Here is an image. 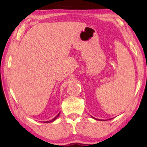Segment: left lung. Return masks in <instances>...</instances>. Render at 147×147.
I'll use <instances>...</instances> for the list:
<instances>
[{"label":"left lung","instance_id":"1","mask_svg":"<svg viewBox=\"0 0 147 147\" xmlns=\"http://www.w3.org/2000/svg\"><path fill=\"white\" fill-rule=\"evenodd\" d=\"M92 118H93V119H96V120H99V119H95V118H94L93 117H92Z\"/></svg>","mask_w":147,"mask_h":147}]
</instances>
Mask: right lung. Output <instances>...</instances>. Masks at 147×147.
I'll return each instance as SVG.
<instances>
[{
  "mask_svg": "<svg viewBox=\"0 0 147 147\" xmlns=\"http://www.w3.org/2000/svg\"><path fill=\"white\" fill-rule=\"evenodd\" d=\"M59 115H60V112H59V113L58 114V115H57L55 117H54V119H52V120H51V121H45L44 123H52V122H53L54 121H55L56 119L57 118H58V117Z\"/></svg>",
  "mask_w": 147,
  "mask_h": 147,
  "instance_id": "right-lung-1",
  "label": "right lung"
}]
</instances>
